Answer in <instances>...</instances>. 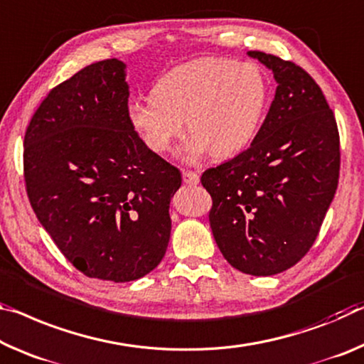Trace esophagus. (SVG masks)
I'll return each mask as SVG.
<instances>
[{
  "label": "esophagus",
  "instance_id": "esophagus-1",
  "mask_svg": "<svg viewBox=\"0 0 364 364\" xmlns=\"http://www.w3.org/2000/svg\"><path fill=\"white\" fill-rule=\"evenodd\" d=\"M183 181L186 184H198L199 183V175L191 170H183Z\"/></svg>",
  "mask_w": 364,
  "mask_h": 364
}]
</instances>
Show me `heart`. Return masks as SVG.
<instances>
[{
	"instance_id": "heart-1",
	"label": "heart",
	"mask_w": 364,
	"mask_h": 364,
	"mask_svg": "<svg viewBox=\"0 0 364 364\" xmlns=\"http://www.w3.org/2000/svg\"><path fill=\"white\" fill-rule=\"evenodd\" d=\"M152 99L128 105V119L155 154L170 151L184 131L191 137L181 147L186 161L210 154L227 159L250 146L261 128L269 100L262 69L227 58H198L159 77Z\"/></svg>"
}]
</instances>
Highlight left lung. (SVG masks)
<instances>
[{
  "mask_svg": "<svg viewBox=\"0 0 364 364\" xmlns=\"http://www.w3.org/2000/svg\"><path fill=\"white\" fill-rule=\"evenodd\" d=\"M247 55L272 71L274 102L251 147L200 181L223 257L240 272L267 277L313 246L337 189L340 141L332 109L304 69L262 51Z\"/></svg>",
  "mask_w": 364,
  "mask_h": 364,
  "instance_id": "left-lung-1",
  "label": "left lung"
}]
</instances>
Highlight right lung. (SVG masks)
Masks as SVG:
<instances>
[{"mask_svg": "<svg viewBox=\"0 0 364 364\" xmlns=\"http://www.w3.org/2000/svg\"><path fill=\"white\" fill-rule=\"evenodd\" d=\"M126 65L103 60L50 92L24 137L28 200L60 251L90 279L137 280L170 241L181 173L128 119Z\"/></svg>", "mask_w": 364, "mask_h": 364, "instance_id": "add662e5", "label": "right lung"}]
</instances>
